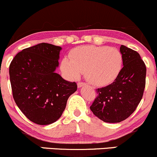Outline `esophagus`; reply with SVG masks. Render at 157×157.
Returning a JSON list of instances; mask_svg holds the SVG:
<instances>
[{
  "label": "esophagus",
  "mask_w": 157,
  "mask_h": 157,
  "mask_svg": "<svg viewBox=\"0 0 157 157\" xmlns=\"http://www.w3.org/2000/svg\"><path fill=\"white\" fill-rule=\"evenodd\" d=\"M84 86H86V84H85L84 82H78V83H77V87L78 88H81Z\"/></svg>",
  "instance_id": "34e87169"
}]
</instances>
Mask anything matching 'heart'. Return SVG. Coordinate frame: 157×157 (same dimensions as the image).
Wrapping results in <instances>:
<instances>
[{
	"label": "heart",
	"instance_id": "obj_1",
	"mask_svg": "<svg viewBox=\"0 0 157 157\" xmlns=\"http://www.w3.org/2000/svg\"><path fill=\"white\" fill-rule=\"evenodd\" d=\"M123 55L116 48L102 46H82L74 48L70 59L61 61L62 72L70 79H77L81 73L89 83L105 86L116 80L123 67Z\"/></svg>",
	"mask_w": 157,
	"mask_h": 157
}]
</instances>
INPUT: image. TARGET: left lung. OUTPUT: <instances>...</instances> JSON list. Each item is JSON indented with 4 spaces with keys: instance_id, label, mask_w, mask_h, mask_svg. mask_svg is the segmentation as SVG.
<instances>
[{
    "instance_id": "left-lung-1",
    "label": "left lung",
    "mask_w": 157,
    "mask_h": 157,
    "mask_svg": "<svg viewBox=\"0 0 157 157\" xmlns=\"http://www.w3.org/2000/svg\"><path fill=\"white\" fill-rule=\"evenodd\" d=\"M122 70L113 83L97 89L98 96L90 107L94 114L103 122H120L136 110L145 86L146 66L140 54L122 45Z\"/></svg>"
}]
</instances>
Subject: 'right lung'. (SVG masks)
Instances as JSON below:
<instances>
[{
  "label": "right lung",
  "instance_id": "right-lung-1",
  "mask_svg": "<svg viewBox=\"0 0 157 157\" xmlns=\"http://www.w3.org/2000/svg\"><path fill=\"white\" fill-rule=\"evenodd\" d=\"M60 46L42 43L23 49L10 66V82L17 107L32 122L53 123L64 111L76 82L64 80L55 71Z\"/></svg>",
  "mask_w": 157,
  "mask_h": 157
}]
</instances>
